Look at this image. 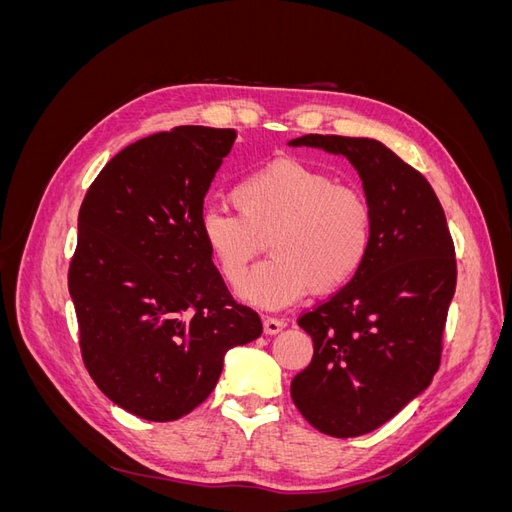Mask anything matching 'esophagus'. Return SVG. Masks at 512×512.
I'll list each match as a JSON object with an SVG mask.
<instances>
[{
  "label": "esophagus",
  "mask_w": 512,
  "mask_h": 512,
  "mask_svg": "<svg viewBox=\"0 0 512 512\" xmlns=\"http://www.w3.org/2000/svg\"><path fill=\"white\" fill-rule=\"evenodd\" d=\"M262 322H265V333H269V335L280 333L286 327V320L277 318V316H265V320Z\"/></svg>",
  "instance_id": "34e87169"
}]
</instances>
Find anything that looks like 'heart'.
<instances>
[{
    "label": "heart",
    "instance_id": "b5f03b06",
    "mask_svg": "<svg viewBox=\"0 0 512 512\" xmlns=\"http://www.w3.org/2000/svg\"><path fill=\"white\" fill-rule=\"evenodd\" d=\"M239 213L205 207L198 230L226 282L239 284L267 237L273 254L247 275L245 301L280 309L312 288L327 292L361 271L374 241V209L363 190L297 158H275L232 185Z\"/></svg>",
    "mask_w": 512,
    "mask_h": 512
}]
</instances>
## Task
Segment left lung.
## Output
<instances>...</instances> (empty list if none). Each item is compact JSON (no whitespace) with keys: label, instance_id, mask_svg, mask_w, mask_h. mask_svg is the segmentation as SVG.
Listing matches in <instances>:
<instances>
[{"label":"left lung","instance_id":"8db88e82","mask_svg":"<svg viewBox=\"0 0 512 512\" xmlns=\"http://www.w3.org/2000/svg\"><path fill=\"white\" fill-rule=\"evenodd\" d=\"M290 145L346 156L374 209L361 271L297 320L314 356L290 384L309 425L333 438L363 436L436 376L457 286L455 243L429 181L374 138L305 134Z\"/></svg>","mask_w":512,"mask_h":512}]
</instances>
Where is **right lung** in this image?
Here are the masks:
<instances>
[{
	"label": "right lung",
	"mask_w": 512,
	"mask_h": 512,
	"mask_svg": "<svg viewBox=\"0 0 512 512\" xmlns=\"http://www.w3.org/2000/svg\"><path fill=\"white\" fill-rule=\"evenodd\" d=\"M237 130L179 126L106 162L83 198L68 288L98 389L168 423L211 395L224 354L262 322L226 288L198 230Z\"/></svg>",
	"instance_id": "1"
}]
</instances>
